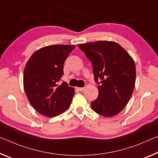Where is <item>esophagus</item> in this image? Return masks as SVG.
Segmentation results:
<instances>
[{
  "instance_id": "1",
  "label": "esophagus",
  "mask_w": 158,
  "mask_h": 158,
  "mask_svg": "<svg viewBox=\"0 0 158 158\" xmlns=\"http://www.w3.org/2000/svg\"><path fill=\"white\" fill-rule=\"evenodd\" d=\"M77 89H78L79 91L82 92V91H83V90H84L85 88H84V87H77Z\"/></svg>"
}]
</instances>
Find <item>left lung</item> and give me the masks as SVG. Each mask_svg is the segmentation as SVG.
<instances>
[{
  "instance_id": "left-lung-1",
  "label": "left lung",
  "mask_w": 158,
  "mask_h": 158,
  "mask_svg": "<svg viewBox=\"0 0 158 158\" xmlns=\"http://www.w3.org/2000/svg\"><path fill=\"white\" fill-rule=\"evenodd\" d=\"M78 47L93 65L99 94L91 106L98 114L111 117L127 106L135 82L134 60L124 48L114 42L98 41Z\"/></svg>"
}]
</instances>
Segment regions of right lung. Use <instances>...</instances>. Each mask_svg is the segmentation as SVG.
Listing matches in <instances>:
<instances>
[{
    "instance_id": "right-lung-1",
    "label": "right lung",
    "mask_w": 158,
    "mask_h": 158,
    "mask_svg": "<svg viewBox=\"0 0 158 158\" xmlns=\"http://www.w3.org/2000/svg\"><path fill=\"white\" fill-rule=\"evenodd\" d=\"M76 46L56 44L37 50L28 60L24 71L26 95L41 114L54 117L71 105L75 89L65 82L60 83L64 64Z\"/></svg>"
}]
</instances>
